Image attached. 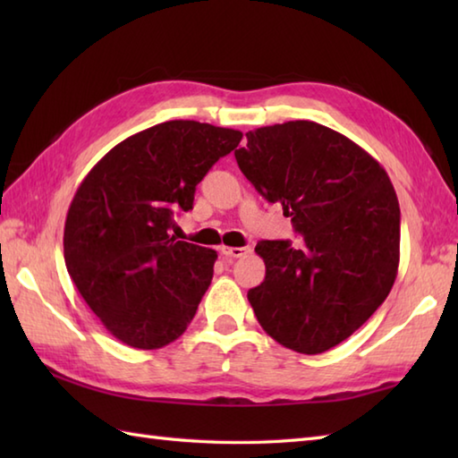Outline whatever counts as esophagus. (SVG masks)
I'll list each match as a JSON object with an SVG mask.
<instances>
[{"mask_svg": "<svg viewBox=\"0 0 458 458\" xmlns=\"http://www.w3.org/2000/svg\"><path fill=\"white\" fill-rule=\"evenodd\" d=\"M220 254L226 256V258H244L250 254V248H226V246H220Z\"/></svg>", "mask_w": 458, "mask_h": 458, "instance_id": "1", "label": "esophagus"}]
</instances>
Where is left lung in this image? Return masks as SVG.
Returning a JSON list of instances; mask_svg holds the SVG:
<instances>
[{
  "label": "left lung",
  "mask_w": 458,
  "mask_h": 458,
  "mask_svg": "<svg viewBox=\"0 0 458 458\" xmlns=\"http://www.w3.org/2000/svg\"><path fill=\"white\" fill-rule=\"evenodd\" d=\"M240 171L281 202L301 234L258 242L264 284L248 301L266 333L301 354H320L384 303L400 264V202L382 165L343 133L297 120L248 131Z\"/></svg>",
  "instance_id": "1"
}]
</instances>
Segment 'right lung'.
<instances>
[{"label":"right lung","mask_w":458,"mask_h":458,"mask_svg":"<svg viewBox=\"0 0 458 458\" xmlns=\"http://www.w3.org/2000/svg\"><path fill=\"white\" fill-rule=\"evenodd\" d=\"M242 131L192 120L153 125L86 174L64 222V264L94 315L123 344L179 338L212 281L216 251L169 236L174 214Z\"/></svg>","instance_id":"right-lung-1"}]
</instances>
